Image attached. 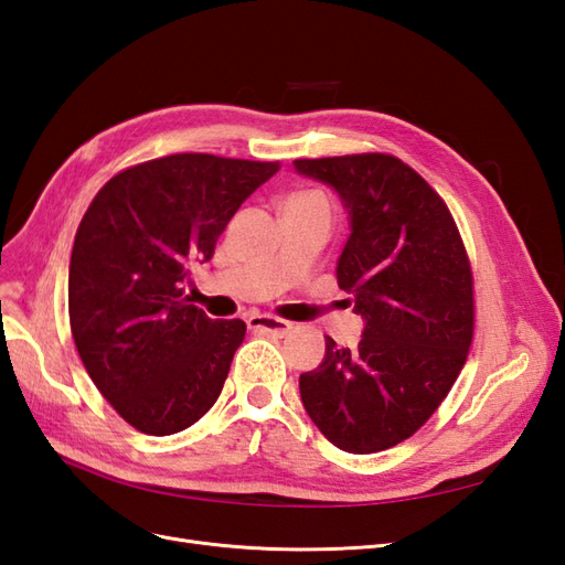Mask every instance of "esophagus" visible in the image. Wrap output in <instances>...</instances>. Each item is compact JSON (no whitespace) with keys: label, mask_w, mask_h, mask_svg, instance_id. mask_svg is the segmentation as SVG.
I'll return each instance as SVG.
<instances>
[{"label":"esophagus","mask_w":565,"mask_h":565,"mask_svg":"<svg viewBox=\"0 0 565 565\" xmlns=\"http://www.w3.org/2000/svg\"><path fill=\"white\" fill-rule=\"evenodd\" d=\"M247 324H249V330L264 332L270 337H287L289 332H292V322L276 318V316H252L247 320Z\"/></svg>","instance_id":"obj_1"}]
</instances>
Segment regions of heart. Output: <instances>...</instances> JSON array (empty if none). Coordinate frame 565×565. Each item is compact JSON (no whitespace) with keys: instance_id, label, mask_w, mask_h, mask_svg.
I'll return each mask as SVG.
<instances>
[{"instance_id":"b5f03b06","label":"heart","mask_w":565,"mask_h":565,"mask_svg":"<svg viewBox=\"0 0 565 565\" xmlns=\"http://www.w3.org/2000/svg\"><path fill=\"white\" fill-rule=\"evenodd\" d=\"M299 195H318V193H299Z\"/></svg>"}]
</instances>
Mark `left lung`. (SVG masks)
Listing matches in <instances>:
<instances>
[{
  "instance_id": "1",
  "label": "left lung",
  "mask_w": 565,
  "mask_h": 565,
  "mask_svg": "<svg viewBox=\"0 0 565 565\" xmlns=\"http://www.w3.org/2000/svg\"><path fill=\"white\" fill-rule=\"evenodd\" d=\"M332 185L351 216L337 282L365 318L355 349L324 339V361L299 377L301 403L339 450L370 455L426 424L467 363L473 276L448 204L386 152L295 160Z\"/></svg>"
}]
</instances>
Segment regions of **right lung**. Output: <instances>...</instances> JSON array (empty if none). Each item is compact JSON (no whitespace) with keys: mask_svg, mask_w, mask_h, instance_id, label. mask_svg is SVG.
<instances>
[{"mask_svg":"<svg viewBox=\"0 0 565 565\" xmlns=\"http://www.w3.org/2000/svg\"><path fill=\"white\" fill-rule=\"evenodd\" d=\"M280 162L179 152L115 174L75 235L67 313L92 382L134 429L172 436L216 403L247 324L185 295L237 207Z\"/></svg>","mask_w":565,"mask_h":565,"instance_id":"right-lung-1","label":"right lung"}]
</instances>
